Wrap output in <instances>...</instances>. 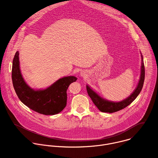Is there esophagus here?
Listing matches in <instances>:
<instances>
[{"label": "esophagus", "mask_w": 158, "mask_h": 158, "mask_svg": "<svg viewBox=\"0 0 158 158\" xmlns=\"http://www.w3.org/2000/svg\"><path fill=\"white\" fill-rule=\"evenodd\" d=\"M83 75H84V72H81V76H83Z\"/></svg>", "instance_id": "esophagus-1"}]
</instances>
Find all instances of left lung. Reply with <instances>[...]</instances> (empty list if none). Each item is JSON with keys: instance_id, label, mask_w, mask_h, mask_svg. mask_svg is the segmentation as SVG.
Returning <instances> with one entry per match:
<instances>
[{"instance_id": "obj_1", "label": "left lung", "mask_w": 158, "mask_h": 158, "mask_svg": "<svg viewBox=\"0 0 158 158\" xmlns=\"http://www.w3.org/2000/svg\"><path fill=\"white\" fill-rule=\"evenodd\" d=\"M141 58H142V62H141V75H140V79H139L138 85L136 88L135 89V90L133 92V93L127 99H125L119 102H109L108 100L103 99L101 97H100L95 91H94L92 89H91V88L89 86L86 85V90L89 97L91 98L93 103L95 105V106L98 108V109L100 111H101L102 112L110 113L118 111L128 106L136 98V97L138 96V94H139V93L141 92L143 88V83L144 81V77H145V70H144L143 58L142 55H141Z\"/></svg>"}]
</instances>
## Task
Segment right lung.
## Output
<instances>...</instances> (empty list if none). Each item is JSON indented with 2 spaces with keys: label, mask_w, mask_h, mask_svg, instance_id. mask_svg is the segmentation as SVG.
<instances>
[{
  "label": "right lung",
  "mask_w": 158,
  "mask_h": 158,
  "mask_svg": "<svg viewBox=\"0 0 158 158\" xmlns=\"http://www.w3.org/2000/svg\"><path fill=\"white\" fill-rule=\"evenodd\" d=\"M19 55L17 52L12 63V78L20 100L31 110L42 114L53 115L61 112L67 105V90L72 83L77 81V77H64L45 89L34 90L27 85L22 77Z\"/></svg>",
  "instance_id": "1"
}]
</instances>
